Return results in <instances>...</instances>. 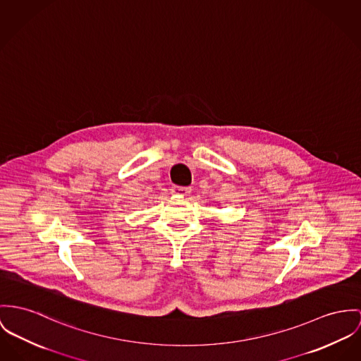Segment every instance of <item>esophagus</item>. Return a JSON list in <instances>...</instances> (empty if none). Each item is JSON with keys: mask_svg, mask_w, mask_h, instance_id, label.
<instances>
[{"mask_svg": "<svg viewBox=\"0 0 361 361\" xmlns=\"http://www.w3.org/2000/svg\"><path fill=\"white\" fill-rule=\"evenodd\" d=\"M191 192L190 188H184V187H173L171 188V194L177 195V196H187Z\"/></svg>", "mask_w": 361, "mask_h": 361, "instance_id": "34e87169", "label": "esophagus"}]
</instances>
